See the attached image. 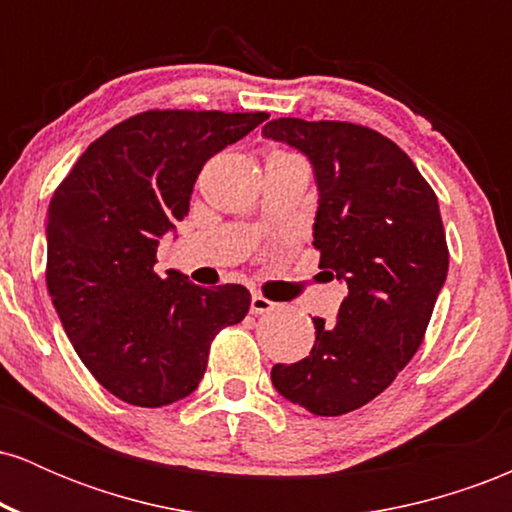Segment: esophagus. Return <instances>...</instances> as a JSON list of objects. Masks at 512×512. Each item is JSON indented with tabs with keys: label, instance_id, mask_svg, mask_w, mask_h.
<instances>
[{
	"label": "esophagus",
	"instance_id": "obj_1",
	"mask_svg": "<svg viewBox=\"0 0 512 512\" xmlns=\"http://www.w3.org/2000/svg\"><path fill=\"white\" fill-rule=\"evenodd\" d=\"M274 305H276V303L269 301V298H264L262 293H252V298H250V310H252V313H255V315L269 313V310H274Z\"/></svg>",
	"mask_w": 512,
	"mask_h": 512
}]
</instances>
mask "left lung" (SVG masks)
Listing matches in <instances>:
<instances>
[{
  "instance_id": "1",
  "label": "left lung",
  "mask_w": 512,
  "mask_h": 512,
  "mask_svg": "<svg viewBox=\"0 0 512 512\" xmlns=\"http://www.w3.org/2000/svg\"><path fill=\"white\" fill-rule=\"evenodd\" d=\"M262 137L308 158L320 267L349 289L334 325L313 317L310 354L276 363L272 385L310 414H349L390 387L424 339L448 276L438 199L414 161L368 127L281 117Z\"/></svg>"
}]
</instances>
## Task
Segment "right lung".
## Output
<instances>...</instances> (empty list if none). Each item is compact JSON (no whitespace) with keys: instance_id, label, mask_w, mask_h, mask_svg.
<instances>
[{"instance_id":"1","label":"right lung","mask_w":512,"mask_h":512,"mask_svg":"<svg viewBox=\"0 0 512 512\" xmlns=\"http://www.w3.org/2000/svg\"><path fill=\"white\" fill-rule=\"evenodd\" d=\"M267 113L149 110L81 154L48 209V291L64 332L105 390L166 407L204 378L211 339L250 308L240 284L202 289L154 272L158 243L190 211L199 170Z\"/></svg>"}]
</instances>
